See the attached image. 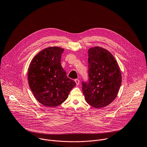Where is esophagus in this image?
I'll return each instance as SVG.
<instances>
[{
	"instance_id": "1",
	"label": "esophagus",
	"mask_w": 147,
	"mask_h": 147,
	"mask_svg": "<svg viewBox=\"0 0 147 147\" xmlns=\"http://www.w3.org/2000/svg\"><path fill=\"white\" fill-rule=\"evenodd\" d=\"M74 81L76 82L77 86H78V85H79V84H80V80H79L78 79H76V80H74Z\"/></svg>"
}]
</instances>
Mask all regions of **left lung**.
I'll list each match as a JSON object with an SVG mask.
<instances>
[{
  "instance_id": "obj_1",
  "label": "left lung",
  "mask_w": 147,
  "mask_h": 147,
  "mask_svg": "<svg viewBox=\"0 0 147 147\" xmlns=\"http://www.w3.org/2000/svg\"><path fill=\"white\" fill-rule=\"evenodd\" d=\"M88 83L82 82L86 102L95 108L105 107L116 98L121 83L120 67L113 55L106 49H88Z\"/></svg>"
}]
</instances>
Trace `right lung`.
I'll list each match as a JSON object with an SVG mask.
<instances>
[{"label": "right lung", "mask_w": 147, "mask_h": 147, "mask_svg": "<svg viewBox=\"0 0 147 147\" xmlns=\"http://www.w3.org/2000/svg\"><path fill=\"white\" fill-rule=\"evenodd\" d=\"M64 50L58 47L44 49L34 56L28 67L31 90L36 99L47 107H56L64 102L76 85L61 67Z\"/></svg>", "instance_id": "add662e5"}]
</instances>
